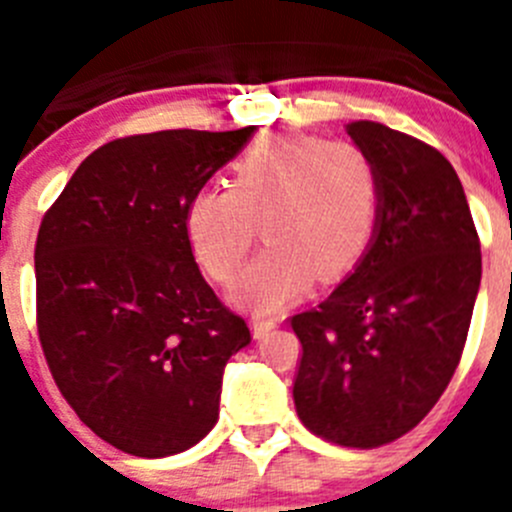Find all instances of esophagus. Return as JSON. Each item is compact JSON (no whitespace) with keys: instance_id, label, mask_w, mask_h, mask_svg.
Masks as SVG:
<instances>
[{"instance_id":"obj_1","label":"esophagus","mask_w":512,"mask_h":512,"mask_svg":"<svg viewBox=\"0 0 512 512\" xmlns=\"http://www.w3.org/2000/svg\"><path fill=\"white\" fill-rule=\"evenodd\" d=\"M277 323H279L277 318H266V315H253V318H251L253 338H264V336H269L271 330L277 328Z\"/></svg>"}]
</instances>
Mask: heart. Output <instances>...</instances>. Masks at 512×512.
<instances>
[{"instance_id":"1","label":"heart","mask_w":512,"mask_h":512,"mask_svg":"<svg viewBox=\"0 0 512 512\" xmlns=\"http://www.w3.org/2000/svg\"><path fill=\"white\" fill-rule=\"evenodd\" d=\"M379 202V171L364 148L274 133L233 166L230 187L194 194L187 233L202 269L230 282L261 228L269 246L235 284V297L253 310H274L297 300L312 279L333 284L359 266Z\"/></svg>"}]
</instances>
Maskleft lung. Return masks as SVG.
Here are the masks:
<instances>
[{
	"instance_id": "1",
	"label": "left lung",
	"mask_w": 512,
	"mask_h": 512,
	"mask_svg": "<svg viewBox=\"0 0 512 512\" xmlns=\"http://www.w3.org/2000/svg\"><path fill=\"white\" fill-rule=\"evenodd\" d=\"M348 135L379 171L377 235L318 307L292 315L302 343L295 408L348 449L397 441L431 413L459 366L482 279L464 187L441 151L379 122Z\"/></svg>"
}]
</instances>
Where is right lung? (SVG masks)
Wrapping results in <instances>:
<instances>
[{
  "label": "right lung",
  "mask_w": 512,
  "mask_h": 512,
  "mask_svg": "<svg viewBox=\"0 0 512 512\" xmlns=\"http://www.w3.org/2000/svg\"><path fill=\"white\" fill-rule=\"evenodd\" d=\"M253 128L104 143L43 215L35 323L81 423L133 456H171L217 423L223 369L251 343L194 261L187 205Z\"/></svg>",
  "instance_id": "add662e5"
}]
</instances>
